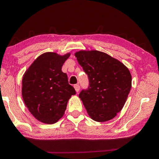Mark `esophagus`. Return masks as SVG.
Returning <instances> with one entry per match:
<instances>
[{"mask_svg":"<svg viewBox=\"0 0 159 159\" xmlns=\"http://www.w3.org/2000/svg\"><path fill=\"white\" fill-rule=\"evenodd\" d=\"M74 89H75V91L78 93L80 90V86L79 84H75V85H74Z\"/></svg>","mask_w":159,"mask_h":159,"instance_id":"esophagus-1","label":"esophagus"}]
</instances>
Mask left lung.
<instances>
[{"label": "left lung", "mask_w": 159, "mask_h": 159, "mask_svg": "<svg viewBox=\"0 0 159 159\" xmlns=\"http://www.w3.org/2000/svg\"><path fill=\"white\" fill-rule=\"evenodd\" d=\"M75 56L88 75L89 86L79 98L91 118L97 122L113 119L122 110L131 89L128 68L119 60L97 50H80Z\"/></svg>", "instance_id": "8db88e82"}]
</instances>
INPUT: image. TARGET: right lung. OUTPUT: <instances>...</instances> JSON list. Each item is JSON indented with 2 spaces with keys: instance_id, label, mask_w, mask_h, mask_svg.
Segmentation results:
<instances>
[{
  "instance_id": "add662e5",
  "label": "right lung",
  "mask_w": 159,
  "mask_h": 159,
  "mask_svg": "<svg viewBox=\"0 0 159 159\" xmlns=\"http://www.w3.org/2000/svg\"><path fill=\"white\" fill-rule=\"evenodd\" d=\"M70 53L60 55L45 52L36 59L22 79V97L29 111L39 121L57 122L66 109L75 91L68 84V75L62 66Z\"/></svg>"
}]
</instances>
